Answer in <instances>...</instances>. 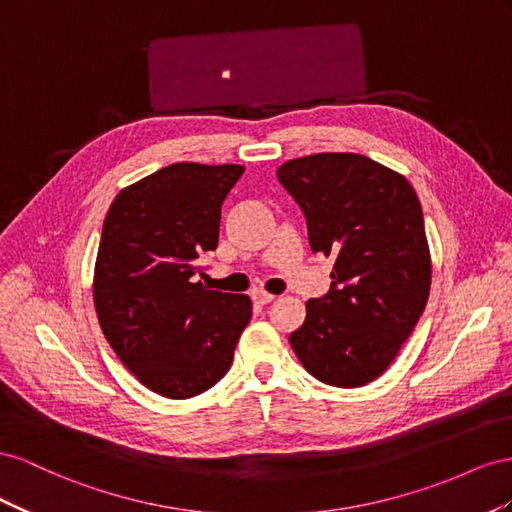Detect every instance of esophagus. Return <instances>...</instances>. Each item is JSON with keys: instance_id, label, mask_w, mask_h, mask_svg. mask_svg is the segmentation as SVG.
Segmentation results:
<instances>
[{"instance_id": "esophagus-1", "label": "esophagus", "mask_w": 512, "mask_h": 512, "mask_svg": "<svg viewBox=\"0 0 512 512\" xmlns=\"http://www.w3.org/2000/svg\"><path fill=\"white\" fill-rule=\"evenodd\" d=\"M251 296L257 304H268L274 300V294H270V291H266V289H253Z\"/></svg>"}]
</instances>
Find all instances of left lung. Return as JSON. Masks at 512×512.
<instances>
[{
	"instance_id": "obj_1",
	"label": "left lung",
	"mask_w": 512,
	"mask_h": 512,
	"mask_svg": "<svg viewBox=\"0 0 512 512\" xmlns=\"http://www.w3.org/2000/svg\"><path fill=\"white\" fill-rule=\"evenodd\" d=\"M276 178L306 216L311 251L334 259L332 287L306 300L291 349L319 382L369 384L397 358L429 300L418 195L399 171L352 152L287 160Z\"/></svg>"
}]
</instances>
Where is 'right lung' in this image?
<instances>
[{"mask_svg": "<svg viewBox=\"0 0 512 512\" xmlns=\"http://www.w3.org/2000/svg\"><path fill=\"white\" fill-rule=\"evenodd\" d=\"M242 173V165L163 167L122 188L102 223L92 281L100 330L124 367L165 399L221 382L251 321V298L197 281Z\"/></svg>", "mask_w": 512, "mask_h": 512, "instance_id": "right-lung-1", "label": "right lung"}]
</instances>
